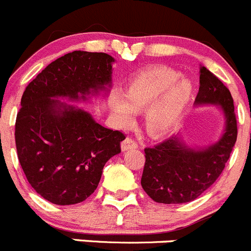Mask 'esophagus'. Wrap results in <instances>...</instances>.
<instances>
[{
    "label": "esophagus",
    "mask_w": 251,
    "mask_h": 251,
    "mask_svg": "<svg viewBox=\"0 0 251 251\" xmlns=\"http://www.w3.org/2000/svg\"><path fill=\"white\" fill-rule=\"evenodd\" d=\"M136 148H138V143H136L134 139L126 138L125 140L122 141V150L123 151L130 150V149H136Z\"/></svg>",
    "instance_id": "1"
}]
</instances>
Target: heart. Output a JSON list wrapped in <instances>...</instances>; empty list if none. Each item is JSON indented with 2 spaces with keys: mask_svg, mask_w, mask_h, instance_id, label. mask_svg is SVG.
Instances as JSON below:
<instances>
[{
  "mask_svg": "<svg viewBox=\"0 0 251 251\" xmlns=\"http://www.w3.org/2000/svg\"><path fill=\"white\" fill-rule=\"evenodd\" d=\"M170 67H155L138 73L129 80L126 95L113 91L110 105L122 126L133 123L135 110H146V128L153 134L167 131L192 100L193 84Z\"/></svg>",
  "mask_w": 251,
  "mask_h": 251,
  "instance_id": "b5f03b06",
  "label": "heart"
}]
</instances>
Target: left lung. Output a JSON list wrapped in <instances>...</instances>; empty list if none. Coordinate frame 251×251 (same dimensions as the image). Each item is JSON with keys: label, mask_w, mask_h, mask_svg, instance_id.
Masks as SVG:
<instances>
[{"label": "left lung", "mask_w": 251, "mask_h": 251, "mask_svg": "<svg viewBox=\"0 0 251 251\" xmlns=\"http://www.w3.org/2000/svg\"><path fill=\"white\" fill-rule=\"evenodd\" d=\"M195 105H218L226 120L225 133L204 149L185 145L179 136L145 150L141 187L161 204H183L199 198L217 180L237 141V120L229 90L207 68H200V88Z\"/></svg>", "instance_id": "obj_1"}]
</instances>
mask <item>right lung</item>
I'll return each mask as SVG.
<instances>
[{
  "label": "right lung",
  "instance_id": "right-lung-1",
  "mask_svg": "<svg viewBox=\"0 0 251 251\" xmlns=\"http://www.w3.org/2000/svg\"><path fill=\"white\" fill-rule=\"evenodd\" d=\"M115 58L73 51L51 62L24 90L16 120V146L29 184L47 201L73 205L98 188L105 163L126 135L95 122L83 108L56 100H88L107 91Z\"/></svg>",
  "mask_w": 251,
  "mask_h": 251
}]
</instances>
